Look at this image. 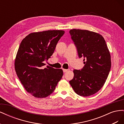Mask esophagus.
Listing matches in <instances>:
<instances>
[{"mask_svg":"<svg viewBox=\"0 0 124 124\" xmlns=\"http://www.w3.org/2000/svg\"><path fill=\"white\" fill-rule=\"evenodd\" d=\"M67 71H68V69H63V72H67Z\"/></svg>","mask_w":124,"mask_h":124,"instance_id":"esophagus-1","label":"esophagus"}]
</instances>
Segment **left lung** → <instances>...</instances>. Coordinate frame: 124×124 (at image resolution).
<instances>
[{
    "mask_svg": "<svg viewBox=\"0 0 124 124\" xmlns=\"http://www.w3.org/2000/svg\"><path fill=\"white\" fill-rule=\"evenodd\" d=\"M77 48L79 58H84L83 69L73 70L74 77L69 81L74 91L87 97L102 87L111 66L110 52L103 37L87 30L73 29L69 31Z\"/></svg>",
    "mask_w": 124,
    "mask_h": 124,
    "instance_id": "left-lung-1",
    "label": "left lung"
}]
</instances>
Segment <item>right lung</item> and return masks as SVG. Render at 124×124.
<instances>
[{
  "mask_svg": "<svg viewBox=\"0 0 124 124\" xmlns=\"http://www.w3.org/2000/svg\"><path fill=\"white\" fill-rule=\"evenodd\" d=\"M65 31L53 30L29 33L23 39L17 52L14 66L26 91L42 98L54 92L63 76L62 69L46 66L44 62L53 54Z\"/></svg>",
  "mask_w": 124,
  "mask_h": 124,
  "instance_id": "add662e5",
  "label": "right lung"
}]
</instances>
